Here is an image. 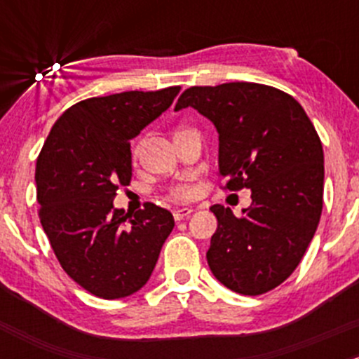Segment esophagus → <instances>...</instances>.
<instances>
[{"mask_svg":"<svg viewBox=\"0 0 359 359\" xmlns=\"http://www.w3.org/2000/svg\"><path fill=\"white\" fill-rule=\"evenodd\" d=\"M193 213V208H177L173 210V219L175 220H182L186 217H189Z\"/></svg>","mask_w":359,"mask_h":359,"instance_id":"obj_1","label":"esophagus"}]
</instances>
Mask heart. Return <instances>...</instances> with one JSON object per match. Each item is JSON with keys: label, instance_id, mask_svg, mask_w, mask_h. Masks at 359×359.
I'll use <instances>...</instances> for the list:
<instances>
[{"label": "heart", "instance_id": "heart-1", "mask_svg": "<svg viewBox=\"0 0 359 359\" xmlns=\"http://www.w3.org/2000/svg\"><path fill=\"white\" fill-rule=\"evenodd\" d=\"M140 153H142V140H139V142L132 147L133 161H137V159L140 158ZM170 196L175 198V200H187V198L193 196V187L186 182H179L170 189Z\"/></svg>", "mask_w": 359, "mask_h": 359}]
</instances>
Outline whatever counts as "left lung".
Wrapping results in <instances>:
<instances>
[{"label": "left lung", "instance_id": "obj_1", "mask_svg": "<svg viewBox=\"0 0 359 359\" xmlns=\"http://www.w3.org/2000/svg\"><path fill=\"white\" fill-rule=\"evenodd\" d=\"M194 107L219 132V177L226 189H252L236 217L213 205L217 231L206 260L213 276L241 295L283 283L309 247L323 208V147L306 111L260 83L191 86L175 111Z\"/></svg>", "mask_w": 359, "mask_h": 359}]
</instances>
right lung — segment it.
<instances>
[{
	"label": "right lung",
	"instance_id": "1",
	"mask_svg": "<svg viewBox=\"0 0 359 359\" xmlns=\"http://www.w3.org/2000/svg\"><path fill=\"white\" fill-rule=\"evenodd\" d=\"M179 92L168 86L81 100L57 119L36 159L38 213L50 245L69 276L100 299L140 290L175 226L153 203L128 215L112 200L132 180L130 139Z\"/></svg>",
	"mask_w": 359,
	"mask_h": 359
}]
</instances>
